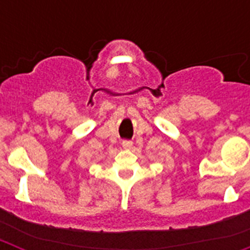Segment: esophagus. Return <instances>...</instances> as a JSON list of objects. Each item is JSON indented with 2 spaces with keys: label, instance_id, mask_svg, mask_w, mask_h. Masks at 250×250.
<instances>
[{
  "label": "esophagus",
  "instance_id": "esophagus-1",
  "mask_svg": "<svg viewBox=\"0 0 250 250\" xmlns=\"http://www.w3.org/2000/svg\"><path fill=\"white\" fill-rule=\"evenodd\" d=\"M121 145H123V147L125 150H130L132 147V143L131 141H127V140H124L123 143H121Z\"/></svg>",
  "mask_w": 250,
  "mask_h": 250
}]
</instances>
